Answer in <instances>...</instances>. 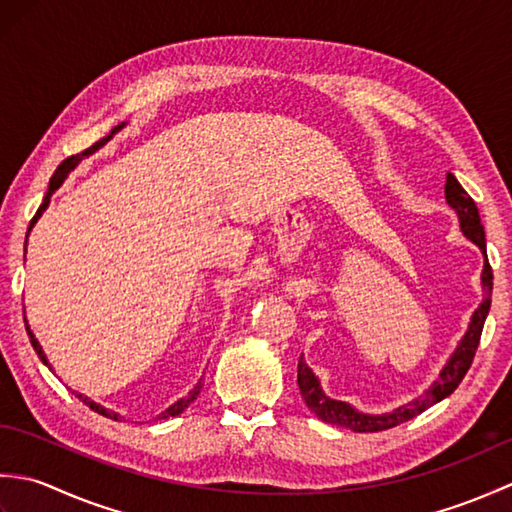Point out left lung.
<instances>
[{
	"label": "left lung",
	"mask_w": 512,
	"mask_h": 512,
	"mask_svg": "<svg viewBox=\"0 0 512 512\" xmlns=\"http://www.w3.org/2000/svg\"><path fill=\"white\" fill-rule=\"evenodd\" d=\"M444 195H447V204L455 211V215H458L462 235L466 239H471V242L480 248L484 255V268L480 275L484 299L471 314L469 328H466L464 336L458 341V345H455V350L447 358V363L442 365L438 378L433 380V383L424 389L420 396L405 402V405H398L396 409L385 411V413H365V411H358L356 407H352L350 402L330 398L323 391L319 376L312 372L308 363L303 361V356H301V361L297 365L299 391H301L303 400H306L308 409L312 413H317V418H321L323 422L336 424V427L352 429L356 433H374V431H385L391 427H398V424L416 418L418 413L427 411L431 405H436V402L451 396L455 387L462 383L466 372H469L477 345H480L484 321L488 317V310H491L493 270L486 259V235H484V226L480 222V211H477L473 198L462 189V184L455 180L453 173H447Z\"/></svg>",
	"instance_id": "obj_1"
}]
</instances>
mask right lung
<instances>
[{
  "label": "right lung",
  "mask_w": 512,
  "mask_h": 512,
  "mask_svg": "<svg viewBox=\"0 0 512 512\" xmlns=\"http://www.w3.org/2000/svg\"><path fill=\"white\" fill-rule=\"evenodd\" d=\"M127 123H121V125H116L114 129H112V132L110 134H107L105 138H101L99 140V143H94L90 149H85L83 151V154H76V156H70V158H65L63 162H61V165H59V169L57 171H54V176L50 178V184H48V193H46V198H43V204L39 206V211H37V215L35 217H32V222H30V228H28V233L32 231V226H35L37 224V220H39V217L43 215V211H46L48 209V204H50V198H52V193L54 191H57L59 187H61V184L65 182V178H68V173L76 167V165H79V162L83 160V158H88V156H92L94 154V151H99L103 145H107V143H110V140L114 138V134H118V132H121V129L125 127ZM26 244H28V237H26ZM26 330H28V336H30V343H32V347H35V352H37V356L41 358V363L43 365H46V367H50L52 369V365L48 363V356L46 354H43V347L39 345V341H37V336L35 334H32V330H30V325H28V321H26ZM200 389H202V380H198V385H195L191 391H189V394L187 396H184V398H180V400H176V402H173V405L171 407H167L165 411H162L160 413V416L156 418V420H162V418H173V416H178V413H182L184 409H187L189 405H191V402L195 400V398H198L200 396ZM74 394H76V398H79V400H83L85 402V405H88L90 409H94L96 413H101V416H105V418H112V420H121V416H118V413L116 411H110V409H105L103 405H99V402H94L92 398H88V396H83V394H79V391H74Z\"/></svg>",
  "instance_id": "1"
}]
</instances>
